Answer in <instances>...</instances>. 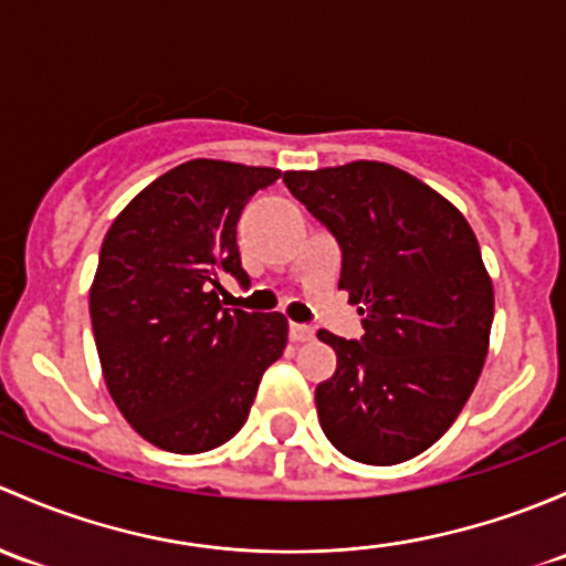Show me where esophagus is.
Returning a JSON list of instances; mask_svg holds the SVG:
<instances>
[{"label": "esophagus", "instance_id": "34e87169", "mask_svg": "<svg viewBox=\"0 0 566 566\" xmlns=\"http://www.w3.org/2000/svg\"><path fill=\"white\" fill-rule=\"evenodd\" d=\"M289 337L294 343H307L313 340V326H305V324H291L289 326Z\"/></svg>", "mask_w": 566, "mask_h": 566}]
</instances>
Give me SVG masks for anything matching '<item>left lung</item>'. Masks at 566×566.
Segmentation results:
<instances>
[{
  "mask_svg": "<svg viewBox=\"0 0 566 566\" xmlns=\"http://www.w3.org/2000/svg\"><path fill=\"white\" fill-rule=\"evenodd\" d=\"M283 182L340 242L337 289L365 326L363 340L318 332L337 354L316 387L322 430L359 463L417 458L463 411L491 346L480 242L458 207L389 163L285 171Z\"/></svg>",
  "mask_w": 566,
  "mask_h": 566,
  "instance_id": "1",
  "label": "left lung"
}]
</instances>
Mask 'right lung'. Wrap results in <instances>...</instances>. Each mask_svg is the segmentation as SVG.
Wrapping results in <instances>:
<instances>
[{
	"label": "right lung",
	"mask_w": 566,
	"mask_h": 566,
	"mask_svg": "<svg viewBox=\"0 0 566 566\" xmlns=\"http://www.w3.org/2000/svg\"><path fill=\"white\" fill-rule=\"evenodd\" d=\"M277 177V168L188 160L133 198L103 240L90 289L103 378L122 417L160 450L226 444L281 359L283 313L220 302V277L248 283L237 248L244 203Z\"/></svg>",
	"instance_id": "add662e5"
}]
</instances>
